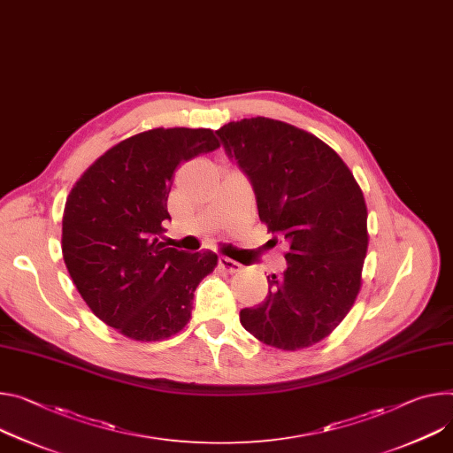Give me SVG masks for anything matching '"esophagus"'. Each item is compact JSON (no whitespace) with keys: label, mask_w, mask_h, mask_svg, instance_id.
<instances>
[{"label":"esophagus","mask_w":453,"mask_h":453,"mask_svg":"<svg viewBox=\"0 0 453 453\" xmlns=\"http://www.w3.org/2000/svg\"><path fill=\"white\" fill-rule=\"evenodd\" d=\"M219 265H220V269H224V271H227V273H236V271H240V264L234 262V260H231V258H226V257H220V258H219Z\"/></svg>","instance_id":"esophagus-1"}]
</instances>
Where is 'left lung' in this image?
<instances>
[{"instance_id":"obj_1","label":"left lung","mask_w":453,"mask_h":453,"mask_svg":"<svg viewBox=\"0 0 453 453\" xmlns=\"http://www.w3.org/2000/svg\"><path fill=\"white\" fill-rule=\"evenodd\" d=\"M250 179L258 217L285 240L287 269L267 276L269 293L240 311L245 331L265 345L296 350L331 334L361 287L366 205L340 155L287 122L253 117L215 132Z\"/></svg>"}]
</instances>
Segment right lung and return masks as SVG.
Listing matches in <instances>:
<instances>
[{
	"label": "right lung",
	"mask_w": 453,
	"mask_h": 453,
	"mask_svg": "<svg viewBox=\"0 0 453 453\" xmlns=\"http://www.w3.org/2000/svg\"><path fill=\"white\" fill-rule=\"evenodd\" d=\"M211 130L155 128L101 155L72 188L63 258L92 312L137 342L166 340L191 318L193 293L219 257L158 240L182 162L217 150Z\"/></svg>",
	"instance_id": "right-lung-1"
}]
</instances>
